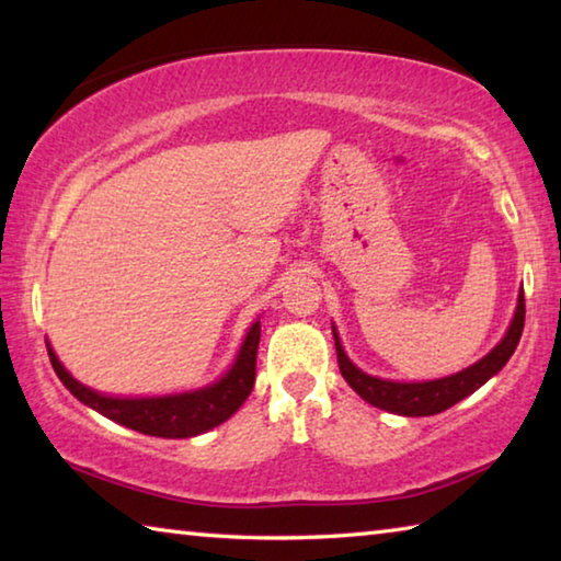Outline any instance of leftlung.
I'll return each mask as SVG.
<instances>
[{
	"instance_id": "obj_1",
	"label": "left lung",
	"mask_w": 561,
	"mask_h": 561,
	"mask_svg": "<svg viewBox=\"0 0 561 561\" xmlns=\"http://www.w3.org/2000/svg\"><path fill=\"white\" fill-rule=\"evenodd\" d=\"M522 329H525V291L519 289L515 319H512L505 339H502L485 358H480L478 364L462 368L460 374L435 378V381L401 383V381H383V378L368 376L360 371L358 366L351 364V358L344 354V346H341L339 341L336 327H331L336 341L339 368H341V376L346 378V383L354 388L366 403L381 408V411L408 415V417L443 413L448 411L450 405L462 401V398H468L470 393L478 391V388L485 381H490V378L507 364L510 356L515 354Z\"/></svg>"
}]
</instances>
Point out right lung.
Returning a JSON list of instances; mask_svg holds the SVG:
<instances>
[{
    "label": "right lung",
    "instance_id": "right-lung-1",
    "mask_svg": "<svg viewBox=\"0 0 561 561\" xmlns=\"http://www.w3.org/2000/svg\"><path fill=\"white\" fill-rule=\"evenodd\" d=\"M257 346H260V321H254L247 331L234 364L220 381L205 386L201 391L153 396V398H113L91 391L66 371L61 360L49 348V358L61 383L87 403L93 411L111 417L126 428H133L156 438H193V435L207 433L215 425L225 423L237 408H240L254 386V368H257Z\"/></svg>",
    "mask_w": 561,
    "mask_h": 561
}]
</instances>
